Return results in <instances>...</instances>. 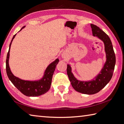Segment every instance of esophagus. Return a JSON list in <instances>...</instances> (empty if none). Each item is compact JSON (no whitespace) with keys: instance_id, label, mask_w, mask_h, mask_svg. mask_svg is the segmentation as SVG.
Listing matches in <instances>:
<instances>
[{"instance_id":"1","label":"esophagus","mask_w":124,"mask_h":124,"mask_svg":"<svg viewBox=\"0 0 124 124\" xmlns=\"http://www.w3.org/2000/svg\"><path fill=\"white\" fill-rule=\"evenodd\" d=\"M62 57H64V58H65V54H64V55H62Z\"/></svg>"}]
</instances>
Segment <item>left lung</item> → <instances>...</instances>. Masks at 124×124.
I'll return each instance as SVG.
<instances>
[{
	"mask_svg": "<svg viewBox=\"0 0 124 124\" xmlns=\"http://www.w3.org/2000/svg\"><path fill=\"white\" fill-rule=\"evenodd\" d=\"M93 36H96L104 42L106 52V62L101 72L92 80L88 81H79L74 77L71 72V67L67 65V74L72 87L77 92L83 94H95L102 90L112 78L116 64V55L112 44L108 35L94 24H91Z\"/></svg>",
	"mask_w": 124,
	"mask_h": 124,
	"instance_id": "left-lung-1",
	"label": "left lung"
}]
</instances>
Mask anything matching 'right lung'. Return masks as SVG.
Here are the masks:
<instances>
[{
  "label": "right lung",
  "mask_w": 124,
  "mask_h": 124,
  "mask_svg": "<svg viewBox=\"0 0 124 124\" xmlns=\"http://www.w3.org/2000/svg\"><path fill=\"white\" fill-rule=\"evenodd\" d=\"M25 26L23 27L19 31ZM16 34L14 35L11 41V43L9 46V50L7 54L6 61V73L9 79L12 82L15 87L20 91L23 94L28 97H37L39 95L44 94L47 92L50 88L52 79L53 73L55 69L56 65L59 62V59H57L55 61L48 65L46 68L44 75L40 80L37 81H28L24 80L19 79L18 77H16L13 75L11 71L8 64V60L10 57V51L11 48V45L13 39L15 38Z\"/></svg>",
  "instance_id": "right-lung-1"
}]
</instances>
